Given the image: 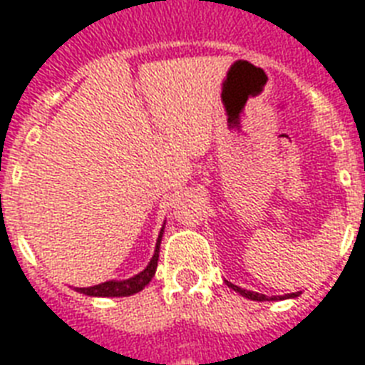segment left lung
<instances>
[{
    "label": "left lung",
    "mask_w": 365,
    "mask_h": 365,
    "mask_svg": "<svg viewBox=\"0 0 365 365\" xmlns=\"http://www.w3.org/2000/svg\"><path fill=\"white\" fill-rule=\"evenodd\" d=\"M227 283V287H232L233 291H235V293H239L241 294V297H245V299H250V300H260V302H262V300H282V299H294V297H299V293H291V294H285V297H272V299H268V297H266V294H262V293H255V291H247V289H241V287H237V285H233V283H230V282H226Z\"/></svg>",
    "instance_id": "obj_1"
}]
</instances>
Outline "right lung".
<instances>
[{
    "label": "right lung",
    "mask_w": 365,
    "mask_h": 365,
    "mask_svg": "<svg viewBox=\"0 0 365 365\" xmlns=\"http://www.w3.org/2000/svg\"><path fill=\"white\" fill-rule=\"evenodd\" d=\"M163 232H164V226L163 230H160V233H158L155 255H153L151 262L147 264L143 272H139V274H135L133 277H128V279H122V282L110 279V282L99 283V285H93V287H76L78 293L88 294V297H130V294L139 293L141 289L145 287L147 283L151 282L153 275H155V272H157L158 250H160Z\"/></svg>",
    "instance_id": "add662e5"
}]
</instances>
